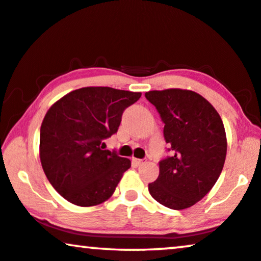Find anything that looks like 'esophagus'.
I'll use <instances>...</instances> for the list:
<instances>
[{
  "label": "esophagus",
  "mask_w": 261,
  "mask_h": 261,
  "mask_svg": "<svg viewBox=\"0 0 261 261\" xmlns=\"http://www.w3.org/2000/svg\"><path fill=\"white\" fill-rule=\"evenodd\" d=\"M144 161L142 159H136V158H133V164L135 165V166H140V165L143 164Z\"/></svg>",
  "instance_id": "1"
}]
</instances>
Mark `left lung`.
Wrapping results in <instances>:
<instances>
[{"mask_svg": "<svg viewBox=\"0 0 261 261\" xmlns=\"http://www.w3.org/2000/svg\"><path fill=\"white\" fill-rule=\"evenodd\" d=\"M165 124L164 137L172 156L159 163V177L148 184L154 200L171 210L195 204L212 189L226 156L222 118L195 91L166 89L146 92Z\"/></svg>", "mask_w": 261, "mask_h": 261, "instance_id": "8db88e82", "label": "left lung"}]
</instances>
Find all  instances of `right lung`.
I'll return each mask as SVG.
<instances>
[{
    "label": "right lung",
    "instance_id": "right-lung-1",
    "mask_svg": "<svg viewBox=\"0 0 261 261\" xmlns=\"http://www.w3.org/2000/svg\"><path fill=\"white\" fill-rule=\"evenodd\" d=\"M141 95L87 87L49 108L41 125L39 158L48 180L68 202L90 207L113 195L131 161L103 150V140L117 133L125 108Z\"/></svg>",
    "mask_w": 261,
    "mask_h": 261
}]
</instances>
